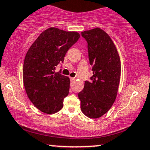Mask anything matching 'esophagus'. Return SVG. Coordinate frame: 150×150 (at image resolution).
<instances>
[{
  "mask_svg": "<svg viewBox=\"0 0 150 150\" xmlns=\"http://www.w3.org/2000/svg\"><path fill=\"white\" fill-rule=\"evenodd\" d=\"M75 77H70V80L71 81H73V80H75Z\"/></svg>",
  "mask_w": 150,
  "mask_h": 150,
  "instance_id": "34e87169",
  "label": "esophagus"
}]
</instances>
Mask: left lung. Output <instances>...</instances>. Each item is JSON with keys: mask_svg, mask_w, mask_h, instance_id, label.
<instances>
[{"mask_svg": "<svg viewBox=\"0 0 150 150\" xmlns=\"http://www.w3.org/2000/svg\"><path fill=\"white\" fill-rule=\"evenodd\" d=\"M87 41L93 75L78 93L82 113L97 118L111 108L116 98L120 76V61L109 36L100 28L82 32Z\"/></svg>", "mask_w": 150, "mask_h": 150, "instance_id": "8db88e82", "label": "left lung"}]
</instances>
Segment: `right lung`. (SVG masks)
Masks as SVG:
<instances>
[{
	"label": "right lung",
	"mask_w": 150,
	"mask_h": 150,
	"mask_svg": "<svg viewBox=\"0 0 150 150\" xmlns=\"http://www.w3.org/2000/svg\"><path fill=\"white\" fill-rule=\"evenodd\" d=\"M80 37L76 32L51 27L39 36L26 54L24 85L29 99L42 112L51 114L63 108L69 93L70 79L55 70Z\"/></svg>",
	"instance_id": "obj_1"
}]
</instances>
